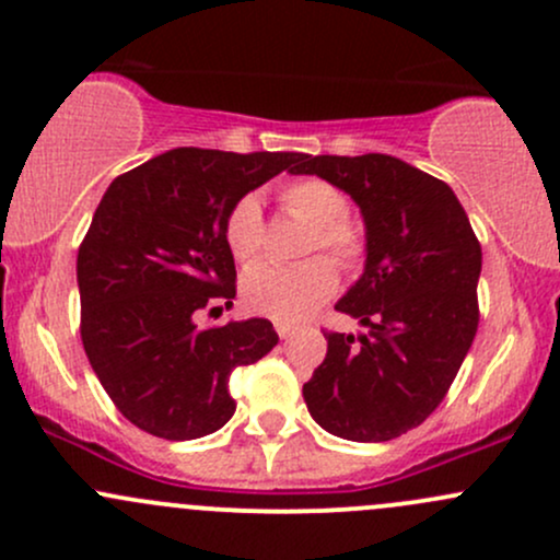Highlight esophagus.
Segmentation results:
<instances>
[{"label": "esophagus", "mask_w": 560, "mask_h": 560, "mask_svg": "<svg viewBox=\"0 0 560 560\" xmlns=\"http://www.w3.org/2000/svg\"><path fill=\"white\" fill-rule=\"evenodd\" d=\"M295 330H298V327L290 325V322H276V332H279L281 338H290Z\"/></svg>", "instance_id": "1"}]
</instances>
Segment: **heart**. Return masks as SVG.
Instances as JSON below:
<instances>
[{
  "instance_id": "b5f03b06",
  "label": "heart",
  "mask_w": 560,
  "mask_h": 560,
  "mask_svg": "<svg viewBox=\"0 0 560 560\" xmlns=\"http://www.w3.org/2000/svg\"><path fill=\"white\" fill-rule=\"evenodd\" d=\"M279 202L287 217L308 224L303 254H330L343 270H358L365 259L363 230L349 222V197L322 178H298L281 186ZM224 244L238 265H254L265 246L262 206L254 195L233 202L224 217ZM338 273L327 257L301 265H259L241 281L248 312L270 319H303L336 292Z\"/></svg>"
}]
</instances>
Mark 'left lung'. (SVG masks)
I'll return each mask as SVG.
<instances>
[{
    "label": "left lung",
    "mask_w": 560,
    "mask_h": 560,
    "mask_svg": "<svg viewBox=\"0 0 560 560\" xmlns=\"http://www.w3.org/2000/svg\"><path fill=\"white\" fill-rule=\"evenodd\" d=\"M292 173L336 184L365 222V270L336 308L369 332H325L303 398L332 436L398 439L436 411L477 336L482 246L455 191L395 156L301 154Z\"/></svg>",
    "instance_id": "8db88e82"
}]
</instances>
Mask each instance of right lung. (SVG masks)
Wrapping results in <instances>:
<instances>
[{"label": "right lung", "mask_w": 560, "mask_h": 560, "mask_svg": "<svg viewBox=\"0 0 560 560\" xmlns=\"http://www.w3.org/2000/svg\"><path fill=\"white\" fill-rule=\"evenodd\" d=\"M301 154L173 149L118 175L78 248L81 341L132 425L186 442L233 417L230 374L279 343L268 319L197 327L235 298L224 217Z\"/></svg>", "instance_id": "right-lung-1"}]
</instances>
